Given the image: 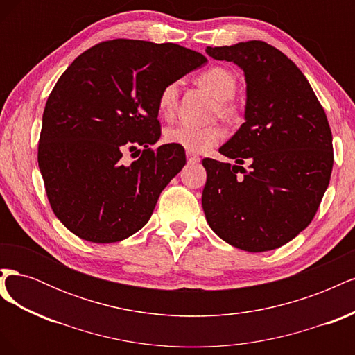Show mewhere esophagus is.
Segmentation results:
<instances>
[{
  "label": "esophagus",
  "instance_id": "obj_1",
  "mask_svg": "<svg viewBox=\"0 0 355 355\" xmlns=\"http://www.w3.org/2000/svg\"><path fill=\"white\" fill-rule=\"evenodd\" d=\"M187 157H188V161H189V163H198V161L201 159L198 155L192 154V153H187Z\"/></svg>",
  "mask_w": 355,
  "mask_h": 355
}]
</instances>
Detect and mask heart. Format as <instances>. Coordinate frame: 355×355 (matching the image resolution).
Masks as SVG:
<instances>
[{"mask_svg": "<svg viewBox=\"0 0 355 355\" xmlns=\"http://www.w3.org/2000/svg\"><path fill=\"white\" fill-rule=\"evenodd\" d=\"M198 84L209 90L216 99L214 111L223 116H231L232 108L227 101H230L235 90H237V81L234 75L225 68L213 67L198 75ZM179 98V84L176 81L164 85L158 94V112L163 118H171L178 108ZM166 141L171 145H178L187 149L189 153H202L206 149L220 142L223 137V128L220 125H189L179 124L166 130Z\"/></svg>", "mask_w": 355, "mask_h": 355, "instance_id": "obj_1", "label": "heart"}]
</instances>
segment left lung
<instances>
[{
	"label": "left lung",
	"mask_w": 355,
	"mask_h": 355,
	"mask_svg": "<svg viewBox=\"0 0 355 355\" xmlns=\"http://www.w3.org/2000/svg\"><path fill=\"white\" fill-rule=\"evenodd\" d=\"M206 53L244 71L247 102L245 123L219 148L237 166L202 159L204 214L237 249L274 250L308 227L329 187L333 145L326 112L305 75L271 44L253 40Z\"/></svg>",
	"instance_id": "8db88e82"
}]
</instances>
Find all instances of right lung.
Instances as JSON below:
<instances>
[{"label":"right lung","mask_w":355,"mask_h":355,"mask_svg":"<svg viewBox=\"0 0 355 355\" xmlns=\"http://www.w3.org/2000/svg\"><path fill=\"white\" fill-rule=\"evenodd\" d=\"M206 62L173 42L116 38L60 75L42 114L38 166L51 210L72 234L115 243L148 223L187 163L178 145L151 148L161 136L158 94ZM124 153L137 159L127 164Z\"/></svg>","instance_id":"right-lung-1"}]
</instances>
